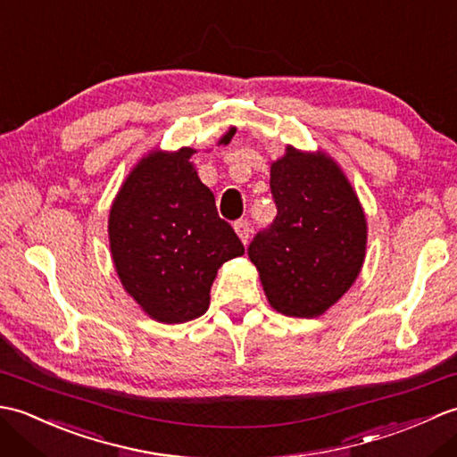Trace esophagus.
Masks as SVG:
<instances>
[{
	"label": "esophagus",
	"instance_id": "esophagus-1",
	"mask_svg": "<svg viewBox=\"0 0 457 457\" xmlns=\"http://www.w3.org/2000/svg\"><path fill=\"white\" fill-rule=\"evenodd\" d=\"M234 229H236V234L239 236V239L244 241V244H247V241H249V231H251L249 221L247 220H237L234 223Z\"/></svg>",
	"mask_w": 457,
	"mask_h": 457
}]
</instances>
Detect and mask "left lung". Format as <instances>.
Here are the masks:
<instances>
[{"mask_svg":"<svg viewBox=\"0 0 457 457\" xmlns=\"http://www.w3.org/2000/svg\"><path fill=\"white\" fill-rule=\"evenodd\" d=\"M277 218L251 241L269 304L316 318L342 298L363 267L367 221L344 170L326 153L287 147L270 164Z\"/></svg>","mask_w":457,"mask_h":457,"instance_id":"8db88e82","label":"left lung"}]
</instances>
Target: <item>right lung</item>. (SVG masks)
<instances>
[{"mask_svg": "<svg viewBox=\"0 0 457 457\" xmlns=\"http://www.w3.org/2000/svg\"><path fill=\"white\" fill-rule=\"evenodd\" d=\"M234 135L229 128L218 143L228 145ZM194 153L151 151L128 174L110 210V249L121 285L162 324L206 312L218 269L245 253L198 179Z\"/></svg>", "mask_w": 457, "mask_h": 457, "instance_id": "1", "label": "right lung"}]
</instances>
